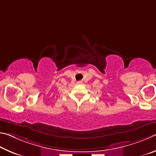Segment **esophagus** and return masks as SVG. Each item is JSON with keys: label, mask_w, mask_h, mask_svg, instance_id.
<instances>
[{"label": "esophagus", "mask_w": 156, "mask_h": 156, "mask_svg": "<svg viewBox=\"0 0 156 156\" xmlns=\"http://www.w3.org/2000/svg\"><path fill=\"white\" fill-rule=\"evenodd\" d=\"M77 83H83V81H79Z\"/></svg>", "instance_id": "1"}]
</instances>
